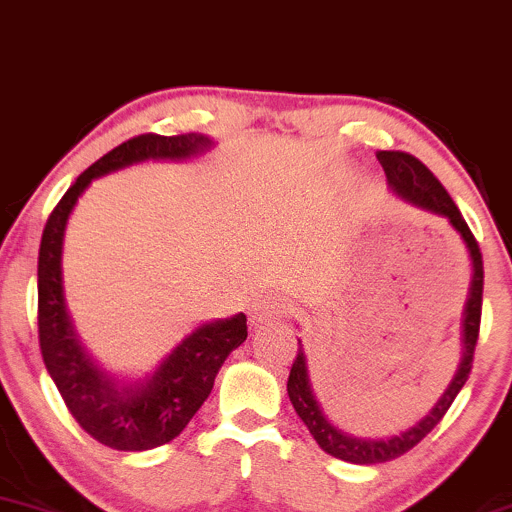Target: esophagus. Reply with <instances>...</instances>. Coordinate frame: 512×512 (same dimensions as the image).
I'll use <instances>...</instances> for the list:
<instances>
[{"mask_svg": "<svg viewBox=\"0 0 512 512\" xmlns=\"http://www.w3.org/2000/svg\"><path fill=\"white\" fill-rule=\"evenodd\" d=\"M285 314H287L285 299H280L278 294H266V297L258 299L254 309H251V321H254V326H263V323L280 321Z\"/></svg>", "mask_w": 512, "mask_h": 512, "instance_id": "34e87169", "label": "esophagus"}]
</instances>
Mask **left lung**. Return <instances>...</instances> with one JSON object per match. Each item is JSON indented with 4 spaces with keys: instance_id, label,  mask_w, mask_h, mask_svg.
Returning a JSON list of instances; mask_svg holds the SVG:
<instances>
[{
    "instance_id": "1",
    "label": "left lung",
    "mask_w": 512,
    "mask_h": 512,
    "mask_svg": "<svg viewBox=\"0 0 512 512\" xmlns=\"http://www.w3.org/2000/svg\"><path fill=\"white\" fill-rule=\"evenodd\" d=\"M378 162H381L383 172H386L388 184L402 198L414 203V206L431 210V213L443 215L450 220V225L458 230V234L465 239L467 251L472 258V287H470V299L465 306V321H462V362L458 374H455L453 383H450L443 398L436 402V407L431 410L419 424H414L412 429H407L405 434L383 438V441H364V438H354L342 434L335 429L333 424L323 417L321 407L311 393L309 374H306V357L302 350V342H299L297 357H294L290 378H287V395H290L294 412L299 414V419L306 424V429L311 431V436L316 438V443L333 458H340L345 462H354V465H378V462H388L405 455L407 450H412L419 441H424L426 434L434 431V426L446 417V412L453 405V400L458 398L462 386L467 383L474 362V347L479 340V326H482V294H484V261L482 251H479L477 239L470 227H467L465 218L455 206V201L450 194L443 189V184L434 177V172L424 165L422 160L414 158V155L405 153V150H378L376 153Z\"/></svg>"
}]
</instances>
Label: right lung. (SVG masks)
Segmentation results:
<instances>
[{
  "label": "right lung",
  "mask_w": 512,
  "mask_h": 512,
  "mask_svg": "<svg viewBox=\"0 0 512 512\" xmlns=\"http://www.w3.org/2000/svg\"><path fill=\"white\" fill-rule=\"evenodd\" d=\"M198 134H141L112 148L78 174L47 218L38 256V338L42 362L78 426L112 450H150L184 431L213 390L227 354L246 340V316L206 323L136 388H117L78 345L62 294V239L71 208L100 174L148 158H189L208 148Z\"/></svg>",
  "instance_id": "1"
}]
</instances>
